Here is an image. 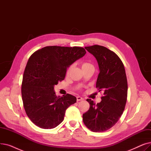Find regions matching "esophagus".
<instances>
[{"mask_svg": "<svg viewBox=\"0 0 151 151\" xmlns=\"http://www.w3.org/2000/svg\"><path fill=\"white\" fill-rule=\"evenodd\" d=\"M83 100V98H82L81 97L78 96V97H76V100H77V101H81V100Z\"/></svg>", "mask_w": 151, "mask_h": 151, "instance_id": "obj_1", "label": "esophagus"}]
</instances>
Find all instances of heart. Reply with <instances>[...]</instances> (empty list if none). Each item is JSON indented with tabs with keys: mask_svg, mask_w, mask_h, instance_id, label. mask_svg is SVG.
Returning a JSON list of instances; mask_svg holds the SVG:
<instances>
[{
	"mask_svg": "<svg viewBox=\"0 0 151 151\" xmlns=\"http://www.w3.org/2000/svg\"><path fill=\"white\" fill-rule=\"evenodd\" d=\"M91 66H92L91 63H88V62H83L82 63V68H86V67H91ZM71 67H72V66H70L68 70H67V73H68L69 71H70V70L71 69Z\"/></svg>",
	"mask_w": 151,
	"mask_h": 151,
	"instance_id": "heart-1",
	"label": "heart"
}]
</instances>
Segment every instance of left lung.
<instances>
[{
  "label": "left lung",
  "instance_id": "1",
  "mask_svg": "<svg viewBox=\"0 0 151 151\" xmlns=\"http://www.w3.org/2000/svg\"><path fill=\"white\" fill-rule=\"evenodd\" d=\"M85 49L98 62L100 73L96 88L103 91L104 96L97 104L91 99L86 100L90 108L83 114V120L91 131L105 132L116 124L125 109L128 90L125 70L118 55L107 47L93 45Z\"/></svg>",
  "mask_w": 151,
  "mask_h": 151
}]
</instances>
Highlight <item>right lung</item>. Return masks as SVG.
Returning <instances> with one entry per match:
<instances>
[{
    "label": "right lung",
    "instance_id": "add662e5",
    "mask_svg": "<svg viewBox=\"0 0 151 151\" xmlns=\"http://www.w3.org/2000/svg\"><path fill=\"white\" fill-rule=\"evenodd\" d=\"M86 53L81 47L51 46L35 51L29 58L21 94L27 116L38 127H56L63 121L66 109L76 102L70 94L57 97L54 88L64 80L67 68Z\"/></svg>",
    "mask_w": 151,
    "mask_h": 151
}]
</instances>
